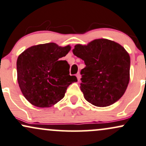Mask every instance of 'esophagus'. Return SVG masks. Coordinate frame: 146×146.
I'll use <instances>...</instances> for the list:
<instances>
[{
  "label": "esophagus",
  "mask_w": 146,
  "mask_h": 146,
  "mask_svg": "<svg viewBox=\"0 0 146 146\" xmlns=\"http://www.w3.org/2000/svg\"><path fill=\"white\" fill-rule=\"evenodd\" d=\"M76 77H77V78H78V80L79 81L80 80V74L79 73H78L76 74Z\"/></svg>",
  "instance_id": "obj_1"
}]
</instances>
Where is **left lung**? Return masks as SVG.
<instances>
[{"mask_svg": "<svg viewBox=\"0 0 146 146\" xmlns=\"http://www.w3.org/2000/svg\"><path fill=\"white\" fill-rule=\"evenodd\" d=\"M72 51L86 65L80 72V89L88 102L104 107L123 96L129 82L130 57L121 45L98 39L77 44Z\"/></svg>", "mask_w": 146, "mask_h": 146, "instance_id": "1", "label": "left lung"}]
</instances>
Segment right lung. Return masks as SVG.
I'll list each match as a JSON object with an SVG mask.
<instances>
[{
    "mask_svg": "<svg viewBox=\"0 0 146 146\" xmlns=\"http://www.w3.org/2000/svg\"><path fill=\"white\" fill-rule=\"evenodd\" d=\"M55 43L31 46L19 55L17 62V80L26 100L34 106H53L65 96L68 86L78 81L69 75L70 66L61 60L70 50Z\"/></svg>",
    "mask_w": 146,
    "mask_h": 146,
    "instance_id": "right-lung-1",
    "label": "right lung"
}]
</instances>
